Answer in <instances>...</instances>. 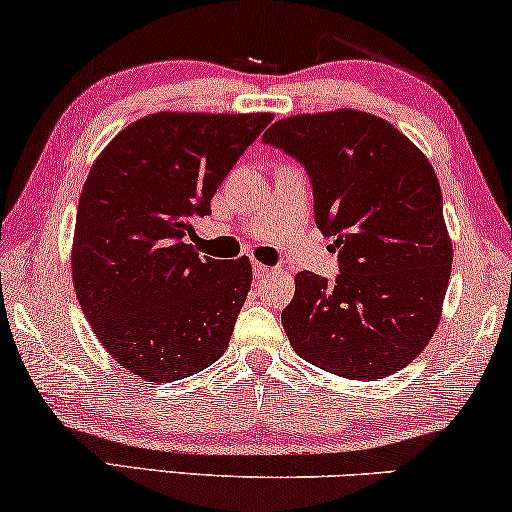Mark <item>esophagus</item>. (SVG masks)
I'll use <instances>...</instances> for the list:
<instances>
[{
    "label": "esophagus",
    "mask_w": 512,
    "mask_h": 512,
    "mask_svg": "<svg viewBox=\"0 0 512 512\" xmlns=\"http://www.w3.org/2000/svg\"><path fill=\"white\" fill-rule=\"evenodd\" d=\"M270 275H272V268H268V265H263V263H254V277L256 279H265Z\"/></svg>",
    "instance_id": "34e87169"
}]
</instances>
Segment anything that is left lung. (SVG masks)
Returning <instances> with one entry per match:
<instances>
[{
    "label": "left lung",
    "instance_id": "1",
    "mask_svg": "<svg viewBox=\"0 0 512 512\" xmlns=\"http://www.w3.org/2000/svg\"><path fill=\"white\" fill-rule=\"evenodd\" d=\"M263 142L305 167L314 221L340 275L303 270L282 312L300 359L349 380H382L415 361L440 321L452 242L436 172L394 125L366 111L282 118Z\"/></svg>",
    "mask_w": 512,
    "mask_h": 512
}]
</instances>
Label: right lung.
Listing matches in <instances>:
<instances>
[{
    "mask_svg": "<svg viewBox=\"0 0 512 512\" xmlns=\"http://www.w3.org/2000/svg\"><path fill=\"white\" fill-rule=\"evenodd\" d=\"M272 114H151L100 153L83 184L74 289L104 349L139 380H184L226 352L251 263L200 258L193 221Z\"/></svg>",
    "mask_w": 512,
    "mask_h": 512,
    "instance_id": "right-lung-1",
    "label": "right lung"
}]
</instances>
